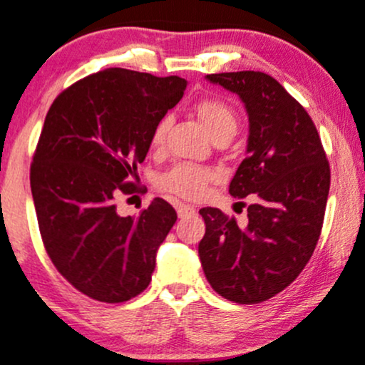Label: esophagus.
<instances>
[{"label": "esophagus", "instance_id": "obj_1", "mask_svg": "<svg viewBox=\"0 0 365 365\" xmlns=\"http://www.w3.org/2000/svg\"><path fill=\"white\" fill-rule=\"evenodd\" d=\"M176 213H178L180 218H185V216H190L195 213V207L190 206V204H176Z\"/></svg>", "mask_w": 365, "mask_h": 365}]
</instances>
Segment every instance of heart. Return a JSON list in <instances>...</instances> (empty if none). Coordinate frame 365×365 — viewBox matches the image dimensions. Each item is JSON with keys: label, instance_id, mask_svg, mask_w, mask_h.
I'll return each mask as SVG.
<instances>
[{"label": "heart", "instance_id": "1", "mask_svg": "<svg viewBox=\"0 0 365 365\" xmlns=\"http://www.w3.org/2000/svg\"><path fill=\"white\" fill-rule=\"evenodd\" d=\"M194 114L202 124L211 138L222 140L232 138L237 131V115L234 109L225 102L216 98H202L194 106ZM170 119L163 118L154 126L150 135V147L154 150L161 149L164 138H166ZM220 178L218 171L211 168L192 166V164H176L158 178V187L163 192L176 195L182 199H201L210 189L211 183Z\"/></svg>", "mask_w": 365, "mask_h": 365}]
</instances>
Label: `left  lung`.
I'll return each mask as SVG.
<instances>
[{"label": "left lung", "mask_w": 365, "mask_h": 365, "mask_svg": "<svg viewBox=\"0 0 365 365\" xmlns=\"http://www.w3.org/2000/svg\"><path fill=\"white\" fill-rule=\"evenodd\" d=\"M242 100L250 118L247 158L230 192L253 195L247 225L218 207H202L206 234L199 258L207 282L241 305L265 302L286 289L317 246L329 195L331 170L314 121L299 102L265 72L207 74Z\"/></svg>", "instance_id": "obj_1"}]
</instances>
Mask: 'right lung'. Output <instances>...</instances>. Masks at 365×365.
<instances>
[{
    "mask_svg": "<svg viewBox=\"0 0 365 365\" xmlns=\"http://www.w3.org/2000/svg\"><path fill=\"white\" fill-rule=\"evenodd\" d=\"M185 79L110 67L63 90L48 110L31 164L38 225L50 259L83 294L123 303L149 286L176 211L155 197L121 216L115 197L138 189L137 164Z\"/></svg>",
    "mask_w": 365,
    "mask_h": 365,
    "instance_id": "obj_1",
    "label": "right lung"
}]
</instances>
